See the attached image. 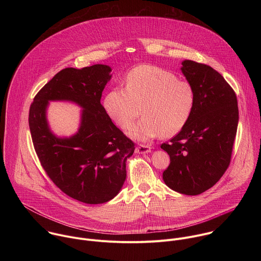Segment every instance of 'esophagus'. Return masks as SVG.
I'll use <instances>...</instances> for the list:
<instances>
[{"label": "esophagus", "instance_id": "34e87169", "mask_svg": "<svg viewBox=\"0 0 261 261\" xmlns=\"http://www.w3.org/2000/svg\"><path fill=\"white\" fill-rule=\"evenodd\" d=\"M135 152H136L137 154H147V153L151 152V146L140 144V145H138V146L135 148Z\"/></svg>", "mask_w": 261, "mask_h": 261}]
</instances>
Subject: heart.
Returning <instances> with one entry per match:
<instances>
[{
    "label": "heart",
    "mask_w": 261,
    "mask_h": 261,
    "mask_svg": "<svg viewBox=\"0 0 261 261\" xmlns=\"http://www.w3.org/2000/svg\"><path fill=\"white\" fill-rule=\"evenodd\" d=\"M125 85L126 89L110 90L103 105L109 118L124 130L133 125L141 110L143 118L129 132L132 138L171 137L187 124L195 100L188 82L157 66L139 65L127 74Z\"/></svg>",
    "instance_id": "heart-1"
}]
</instances>
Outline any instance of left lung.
<instances>
[{"mask_svg":"<svg viewBox=\"0 0 261 261\" xmlns=\"http://www.w3.org/2000/svg\"><path fill=\"white\" fill-rule=\"evenodd\" d=\"M180 70L195 100L186 126L161 145L170 157L163 180L180 194L198 195L212 188L230 163L239 107L234 91L212 67L185 60Z\"/></svg>","mask_w":261,"mask_h":261,"instance_id":"1","label":"left lung"}]
</instances>
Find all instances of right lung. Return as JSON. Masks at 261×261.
<instances>
[{"label": "right lung", "mask_w": 261, "mask_h": 261, "mask_svg": "<svg viewBox=\"0 0 261 261\" xmlns=\"http://www.w3.org/2000/svg\"><path fill=\"white\" fill-rule=\"evenodd\" d=\"M110 72L102 64L63 69L30 107V131L42 167L65 194L89 204L107 202L119 194L127 177L126 161L135 150L100 102ZM53 100L72 101L82 108L76 134L61 138L51 131L47 108Z\"/></svg>", "instance_id": "add662e5"}]
</instances>
